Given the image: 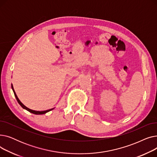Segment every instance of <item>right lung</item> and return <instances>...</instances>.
<instances>
[{
    "instance_id": "add662e5",
    "label": "right lung",
    "mask_w": 157,
    "mask_h": 157,
    "mask_svg": "<svg viewBox=\"0 0 157 157\" xmlns=\"http://www.w3.org/2000/svg\"><path fill=\"white\" fill-rule=\"evenodd\" d=\"M11 88H12V90H13V92H14V96H15V97H16V100H17V101H18V102L19 103V104L22 107V108H23V109H26L27 111H29V112L31 113L35 114H46V113H48V112H49V111H52V110H53V109H54V108H52V109H48V110H45V111H41L32 110V109H30L27 108V107H26L25 105L24 104H23V103H21V102L19 100V98H18L17 95H16V93H15V92H14V88H13V86L12 84H11Z\"/></svg>"
}]
</instances>
